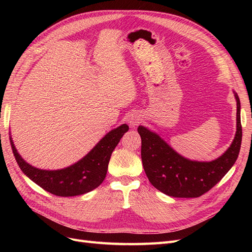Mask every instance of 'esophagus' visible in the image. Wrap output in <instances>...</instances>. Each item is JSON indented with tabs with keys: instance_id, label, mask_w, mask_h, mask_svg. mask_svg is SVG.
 Here are the masks:
<instances>
[{
	"instance_id": "esophagus-1",
	"label": "esophagus",
	"mask_w": 252,
	"mask_h": 252,
	"mask_svg": "<svg viewBox=\"0 0 252 252\" xmlns=\"http://www.w3.org/2000/svg\"><path fill=\"white\" fill-rule=\"evenodd\" d=\"M141 120L142 119H141L140 114L138 112H131L130 114H129L128 119H127L129 125H130L131 127H134V126L138 125L140 122H141Z\"/></svg>"
}]
</instances>
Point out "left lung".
Instances as JSON below:
<instances>
[{
    "label": "left lung",
    "instance_id": "obj_1",
    "mask_svg": "<svg viewBox=\"0 0 252 252\" xmlns=\"http://www.w3.org/2000/svg\"><path fill=\"white\" fill-rule=\"evenodd\" d=\"M236 100V132L228 148L211 162L191 161L179 155L163 139L146 127L139 126L141 157L149 182L159 191L174 197H197L217 185L235 163L242 143L241 103Z\"/></svg>",
    "mask_w": 252,
    "mask_h": 252
}]
</instances>
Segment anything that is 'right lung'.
<instances>
[{"label":"right lung","instance_id":"1","mask_svg":"<svg viewBox=\"0 0 252 252\" xmlns=\"http://www.w3.org/2000/svg\"><path fill=\"white\" fill-rule=\"evenodd\" d=\"M128 129L126 124L113 129L80 161L58 170H43L29 165L19 155L11 136L9 139L19 167L30 180L55 195L74 196L87 193L102 184L112 151Z\"/></svg>","mask_w":252,"mask_h":252}]
</instances>
